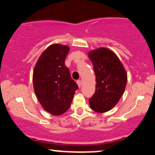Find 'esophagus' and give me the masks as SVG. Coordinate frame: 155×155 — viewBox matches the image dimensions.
<instances>
[{
    "label": "esophagus",
    "instance_id": "obj_1",
    "mask_svg": "<svg viewBox=\"0 0 155 155\" xmlns=\"http://www.w3.org/2000/svg\"><path fill=\"white\" fill-rule=\"evenodd\" d=\"M77 84H78V86H79L80 88H81V85H82V81H81V80H78V81H77Z\"/></svg>",
    "mask_w": 155,
    "mask_h": 155
}]
</instances>
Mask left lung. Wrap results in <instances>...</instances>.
Instances as JSON below:
<instances>
[{"label":"left lung","instance_id":"1","mask_svg":"<svg viewBox=\"0 0 155 155\" xmlns=\"http://www.w3.org/2000/svg\"><path fill=\"white\" fill-rule=\"evenodd\" d=\"M96 74V91L89 99L91 108L96 112H106L117 104L127 83L124 67L116 54L106 48L88 54Z\"/></svg>","mask_w":155,"mask_h":155}]
</instances>
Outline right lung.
Returning a JSON list of instances; mask_svg holds the SVG:
<instances>
[{
    "label": "right lung",
    "mask_w": 155,
    "mask_h": 155,
    "mask_svg": "<svg viewBox=\"0 0 155 155\" xmlns=\"http://www.w3.org/2000/svg\"><path fill=\"white\" fill-rule=\"evenodd\" d=\"M69 51L67 45H50L39 57L33 71L36 96L43 109L53 115L68 110L78 88L64 64Z\"/></svg>",
    "instance_id": "obj_1"
}]
</instances>
